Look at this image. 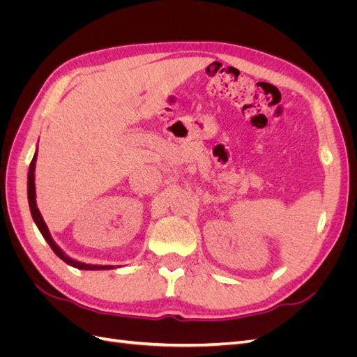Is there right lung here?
<instances>
[{"label": "right lung", "instance_id": "add662e5", "mask_svg": "<svg viewBox=\"0 0 357 357\" xmlns=\"http://www.w3.org/2000/svg\"><path fill=\"white\" fill-rule=\"evenodd\" d=\"M36 162H37V150L34 153V158H32L31 164H29V171H28V204H29V210H31V215L32 219H34L37 228L40 229L41 235L45 236V240L47 241V244L50 245V248L53 252H55V255L62 259L63 262L77 268V269H86V271H100V269H113L114 266L113 265H91V264H83V262H79L75 261V259H71L68 255H66V252L62 250V248L53 241L52 235L49 232V228L46 222L43 220V215L37 207V201H36Z\"/></svg>", "mask_w": 357, "mask_h": 357}]
</instances>
